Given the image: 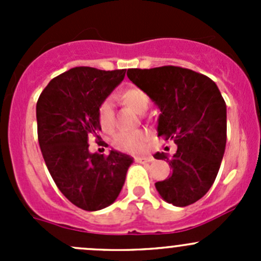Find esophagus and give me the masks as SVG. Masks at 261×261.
<instances>
[{"label":"esophagus","instance_id":"obj_1","mask_svg":"<svg viewBox=\"0 0 261 261\" xmlns=\"http://www.w3.org/2000/svg\"><path fill=\"white\" fill-rule=\"evenodd\" d=\"M135 160L138 163H151L154 160V158L150 156V155H146V156H136Z\"/></svg>","mask_w":261,"mask_h":261}]
</instances>
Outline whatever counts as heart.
<instances>
[{"mask_svg":"<svg viewBox=\"0 0 261 261\" xmlns=\"http://www.w3.org/2000/svg\"><path fill=\"white\" fill-rule=\"evenodd\" d=\"M120 98L125 105H127L130 109H133L136 114H145L150 106V97L143 89L138 87H130L125 91L121 92ZM115 112L114 105L111 99H105L101 102L98 107V122L105 131H110L114 126ZM146 135L143 131H122L117 133L112 136L111 144L112 146L123 152H136L143 151L144 144H145Z\"/></svg>","mask_w":261,"mask_h":261,"instance_id":"heart-1","label":"heart"}]
</instances>
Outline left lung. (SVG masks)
I'll return each mask as SVG.
<instances>
[{"mask_svg":"<svg viewBox=\"0 0 261 261\" xmlns=\"http://www.w3.org/2000/svg\"><path fill=\"white\" fill-rule=\"evenodd\" d=\"M127 77L159 107L158 136L177 145L172 158L154 154L172 168L155 188L173 206L194 203L212 187L225 154L226 103L220 89L211 78L174 65L128 69Z\"/></svg>","mask_w":261,"mask_h":261,"instance_id":"8db88e82","label":"left lung"}]
</instances>
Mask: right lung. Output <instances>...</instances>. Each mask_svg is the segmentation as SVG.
<instances>
[{"label":"right lung","mask_w":261,"mask_h":261,"mask_svg":"<svg viewBox=\"0 0 261 261\" xmlns=\"http://www.w3.org/2000/svg\"><path fill=\"white\" fill-rule=\"evenodd\" d=\"M126 69L75 67L53 78L36 103L38 139L59 191L84 211H98L116 201L134 159L110 150H88L99 139L98 107L125 78Z\"/></svg>","instance_id":"obj_1"}]
</instances>
